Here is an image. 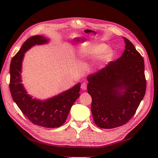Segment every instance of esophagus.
<instances>
[{
	"mask_svg": "<svg viewBox=\"0 0 158 158\" xmlns=\"http://www.w3.org/2000/svg\"><path fill=\"white\" fill-rule=\"evenodd\" d=\"M87 86H88L87 84L85 82H84L82 84V85H81V88H82V89L83 90H85L87 89Z\"/></svg>",
	"mask_w": 158,
	"mask_h": 158,
	"instance_id": "esophagus-1",
	"label": "esophagus"
}]
</instances>
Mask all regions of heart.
<instances>
[{"instance_id": "heart-1", "label": "heart", "mask_w": 158, "mask_h": 158, "mask_svg": "<svg viewBox=\"0 0 158 158\" xmlns=\"http://www.w3.org/2000/svg\"><path fill=\"white\" fill-rule=\"evenodd\" d=\"M78 54L81 57H87L100 55L99 58L102 61H107L113 56V51L111 49L107 48V45L104 44H87L82 45L78 49Z\"/></svg>"}]
</instances>
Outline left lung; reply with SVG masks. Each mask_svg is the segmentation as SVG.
Segmentation results:
<instances>
[{
    "instance_id": "left-lung-1",
    "label": "left lung",
    "mask_w": 158,
    "mask_h": 158,
    "mask_svg": "<svg viewBox=\"0 0 158 158\" xmlns=\"http://www.w3.org/2000/svg\"><path fill=\"white\" fill-rule=\"evenodd\" d=\"M123 38L125 49L120 58L88 77L94 121L102 128L126 124L135 114L146 93L144 59L132 43Z\"/></svg>"
}]
</instances>
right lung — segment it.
Here are the masks:
<instances>
[{
  "label": "right lung",
  "mask_w": 158,
  "mask_h": 158,
  "mask_svg": "<svg viewBox=\"0 0 158 158\" xmlns=\"http://www.w3.org/2000/svg\"><path fill=\"white\" fill-rule=\"evenodd\" d=\"M48 40L41 35L27 39L12 59L10 66V91L14 102L23 114L34 125L56 128L63 125L73 103L80 96V83L58 95L41 101L33 99L23 88L21 80L22 60L25 52L35 45L47 44Z\"/></svg>",
  "instance_id": "right-lung-1"
}]
</instances>
